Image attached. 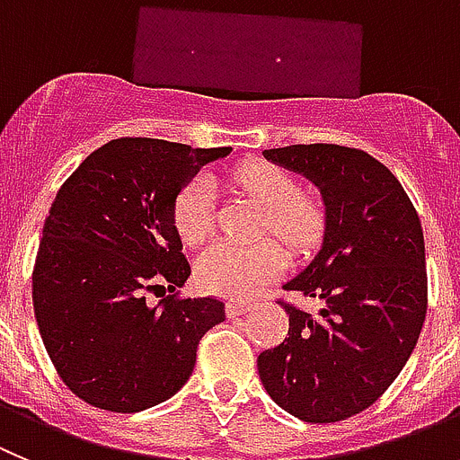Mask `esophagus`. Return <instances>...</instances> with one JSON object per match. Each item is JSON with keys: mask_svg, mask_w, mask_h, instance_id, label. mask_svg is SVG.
Returning <instances> with one entry per match:
<instances>
[{"mask_svg": "<svg viewBox=\"0 0 460 460\" xmlns=\"http://www.w3.org/2000/svg\"><path fill=\"white\" fill-rule=\"evenodd\" d=\"M250 302L247 300H229L226 302V316L235 318V316H243L245 312H250Z\"/></svg>", "mask_w": 460, "mask_h": 460, "instance_id": "obj_1", "label": "esophagus"}]
</instances>
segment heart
Masks as SVG:
<instances>
[{"label": "heart", "mask_w": 460, "mask_h": 460, "mask_svg": "<svg viewBox=\"0 0 460 460\" xmlns=\"http://www.w3.org/2000/svg\"><path fill=\"white\" fill-rule=\"evenodd\" d=\"M231 183L263 208L259 234H275L288 247L302 252L314 247L325 229V210L312 194L300 192L297 179L270 163L240 164ZM173 226L185 245L197 247L213 235V188L206 176L190 181L173 201ZM287 252L277 240L254 245L217 243L201 254L197 279L201 288L222 297H250L287 268Z\"/></svg>", "instance_id": "obj_1"}]
</instances>
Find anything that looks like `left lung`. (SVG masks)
Listing matches in <instances>:
<instances>
[{"mask_svg":"<svg viewBox=\"0 0 460 460\" xmlns=\"http://www.w3.org/2000/svg\"><path fill=\"white\" fill-rule=\"evenodd\" d=\"M263 155L318 185L325 238L284 284L323 309L314 316L277 300L288 337L259 355L261 383L297 420H349L385 394L420 339L429 305L420 215L394 173L362 148L293 144Z\"/></svg>","mask_w":460,"mask_h":460,"instance_id":"obj_1","label":"left lung"}]
</instances>
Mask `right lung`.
<instances>
[{"mask_svg":"<svg viewBox=\"0 0 460 460\" xmlns=\"http://www.w3.org/2000/svg\"><path fill=\"white\" fill-rule=\"evenodd\" d=\"M231 148L121 137L70 173L45 217L31 272L45 350L93 408L139 412L188 383L201 337L225 321L217 297H183L190 277L173 201ZM158 305L146 293L164 288Z\"/></svg>","mask_w":460,"mask_h":460,"instance_id":"1","label":"right lung"}]
</instances>
